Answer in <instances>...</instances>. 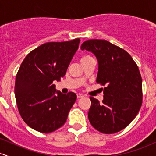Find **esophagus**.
I'll use <instances>...</instances> for the list:
<instances>
[{
  "label": "esophagus",
  "mask_w": 156,
  "mask_h": 156,
  "mask_svg": "<svg viewBox=\"0 0 156 156\" xmlns=\"http://www.w3.org/2000/svg\"><path fill=\"white\" fill-rule=\"evenodd\" d=\"M83 94H80V93H78V94H77V98H83Z\"/></svg>",
  "instance_id": "34e87169"
}]
</instances>
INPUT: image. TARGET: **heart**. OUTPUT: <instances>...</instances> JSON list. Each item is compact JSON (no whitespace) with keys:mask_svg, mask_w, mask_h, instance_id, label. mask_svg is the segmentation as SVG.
Segmentation results:
<instances>
[{"mask_svg":"<svg viewBox=\"0 0 156 156\" xmlns=\"http://www.w3.org/2000/svg\"><path fill=\"white\" fill-rule=\"evenodd\" d=\"M91 58H92V57L91 56V55H83V56L81 57V58H80V62H81V63H83V62H87V61L91 59Z\"/></svg>","mask_w":156,"mask_h":156,"instance_id":"b5f03b06","label":"heart"}]
</instances>
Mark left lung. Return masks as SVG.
I'll return each mask as SVG.
<instances>
[{
	"mask_svg": "<svg viewBox=\"0 0 156 156\" xmlns=\"http://www.w3.org/2000/svg\"><path fill=\"white\" fill-rule=\"evenodd\" d=\"M98 60L97 83L105 86L103 101L90 97L88 117L91 125L103 133L111 134L126 128L133 120L142 103V80L139 67L122 48L103 39H89L80 46Z\"/></svg>",
	"mask_w": 156,
	"mask_h": 156,
	"instance_id": "left-lung-1",
	"label": "left lung"
}]
</instances>
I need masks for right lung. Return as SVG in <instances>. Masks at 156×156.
<instances>
[{"label": "right lung", "mask_w": 156, "mask_h": 156, "mask_svg": "<svg viewBox=\"0 0 156 156\" xmlns=\"http://www.w3.org/2000/svg\"><path fill=\"white\" fill-rule=\"evenodd\" d=\"M79 43L78 38L47 42L23 61L16 76L15 98L21 117L34 130L51 133L67 120L77 96L72 92L67 94L55 92L53 82L64 76Z\"/></svg>", "instance_id": "right-lung-1"}]
</instances>
